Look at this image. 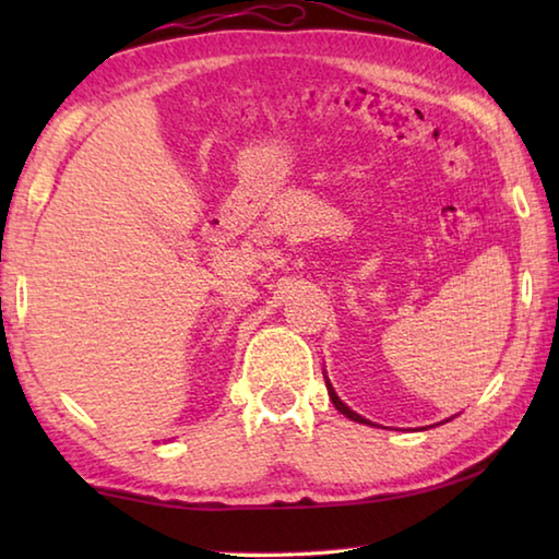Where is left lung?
I'll use <instances>...</instances> for the list:
<instances>
[{
    "mask_svg": "<svg viewBox=\"0 0 559 559\" xmlns=\"http://www.w3.org/2000/svg\"><path fill=\"white\" fill-rule=\"evenodd\" d=\"M325 386H328V394H330V400H333V404H335V409L340 412V414H345L347 416V419H353V421H359V424H372L370 419H365V416H359L357 412H353V409H349V406L343 402V400H340V396L335 394V390H333V384H330V380H328V377H325ZM451 419H453V416H451ZM451 419H447V421H451ZM443 424V421H441ZM372 427H374V424H372ZM424 429H427V427H424Z\"/></svg>",
    "mask_w": 559,
    "mask_h": 559,
    "instance_id": "1",
    "label": "left lung"
}]
</instances>
